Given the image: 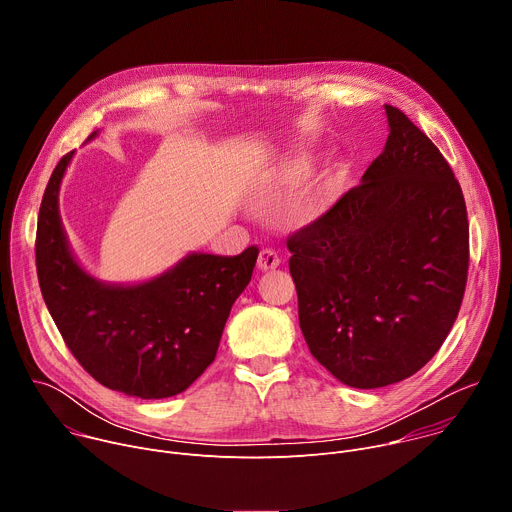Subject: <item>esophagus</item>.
<instances>
[{"label": "esophagus", "mask_w": 512, "mask_h": 512, "mask_svg": "<svg viewBox=\"0 0 512 512\" xmlns=\"http://www.w3.org/2000/svg\"><path fill=\"white\" fill-rule=\"evenodd\" d=\"M279 263H281V259H279V255H277L273 249H263V251L259 253L257 265H259L261 271L275 269V267H279Z\"/></svg>", "instance_id": "34e87169"}]
</instances>
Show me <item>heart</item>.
Returning a JSON list of instances; mask_svg holds the SVG:
<instances>
[{"label":"heart","instance_id":"b5f03b06","mask_svg":"<svg viewBox=\"0 0 512 512\" xmlns=\"http://www.w3.org/2000/svg\"><path fill=\"white\" fill-rule=\"evenodd\" d=\"M312 172H314V158L308 152H298L294 156H289L285 162H281V166L273 174V184L283 188L300 186L310 178ZM344 178H346V170L342 162L328 164L314 178V182L308 186L298 206V214L302 221H314V218L322 216L336 204L344 188Z\"/></svg>","mask_w":512,"mask_h":512}]
</instances>
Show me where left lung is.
<instances>
[{"label":"left lung","instance_id":"8db88e82","mask_svg":"<svg viewBox=\"0 0 512 512\" xmlns=\"http://www.w3.org/2000/svg\"><path fill=\"white\" fill-rule=\"evenodd\" d=\"M383 154L320 218L287 237L300 328L340 383L415 375L450 334L466 289L462 188L433 141L385 105Z\"/></svg>","mask_w":512,"mask_h":512}]
</instances>
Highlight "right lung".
<instances>
[{
  "label": "right lung",
  "mask_w": 512,
  "mask_h": 512,
  "mask_svg": "<svg viewBox=\"0 0 512 512\" xmlns=\"http://www.w3.org/2000/svg\"><path fill=\"white\" fill-rule=\"evenodd\" d=\"M72 154L56 164L38 214L36 269L46 308L72 356L103 387L139 399L174 397L214 360L259 247L235 257L190 253L137 285L97 281L72 257L58 214Z\"/></svg>",
  "instance_id": "add662e5"
}]
</instances>
